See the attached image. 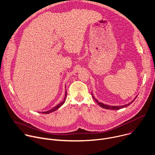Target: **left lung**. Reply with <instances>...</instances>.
I'll use <instances>...</instances> for the list:
<instances>
[{"mask_svg":"<svg viewBox=\"0 0 155 155\" xmlns=\"http://www.w3.org/2000/svg\"><path fill=\"white\" fill-rule=\"evenodd\" d=\"M92 96L93 97V98L94 99V100L97 103L98 105H99V106H100L101 107H102L103 108H105V109H107V110H120V109H122V108H125L128 106H129L130 104H131L134 101V100L136 98L137 96L134 98V100L133 101H131V102H130L129 104H126L125 105H121V106H111V105H105L104 104H103V103H101L100 101H98L93 95V94H92Z\"/></svg>","mask_w":155,"mask_h":155,"instance_id":"left-lung-1","label":"left lung"}]
</instances>
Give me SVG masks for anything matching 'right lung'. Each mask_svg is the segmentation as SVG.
<instances>
[{"label":"right lung","mask_w":155,"mask_h":155,"mask_svg":"<svg viewBox=\"0 0 155 155\" xmlns=\"http://www.w3.org/2000/svg\"><path fill=\"white\" fill-rule=\"evenodd\" d=\"M66 96H67V91H66V92H65V97H64V100H63V101H61L60 104H59L58 105H57V106H55V107H54V108H51V110H48V111H44V112H41L42 113H44V114H49V113H52V112H54V111H56V110H57L59 108H60L64 104V102H65V101H66ZM39 113H40V112H39Z\"/></svg>","instance_id":"right-lung-1"}]
</instances>
